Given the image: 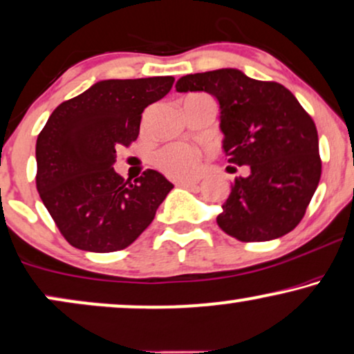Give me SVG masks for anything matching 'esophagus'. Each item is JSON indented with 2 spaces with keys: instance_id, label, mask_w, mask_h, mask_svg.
Masks as SVG:
<instances>
[{
  "instance_id": "esophagus-1",
  "label": "esophagus",
  "mask_w": 354,
  "mask_h": 354,
  "mask_svg": "<svg viewBox=\"0 0 354 354\" xmlns=\"http://www.w3.org/2000/svg\"><path fill=\"white\" fill-rule=\"evenodd\" d=\"M176 185L183 187H196L199 185V180H178Z\"/></svg>"
}]
</instances>
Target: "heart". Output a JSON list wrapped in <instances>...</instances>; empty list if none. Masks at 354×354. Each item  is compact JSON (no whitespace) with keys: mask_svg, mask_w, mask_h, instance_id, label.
<instances>
[{"mask_svg":"<svg viewBox=\"0 0 354 354\" xmlns=\"http://www.w3.org/2000/svg\"><path fill=\"white\" fill-rule=\"evenodd\" d=\"M156 167L171 178H185L199 169L201 153L185 144H173L165 147L155 156Z\"/></svg>","mask_w":354,"mask_h":354,"instance_id":"heart-1","label":"heart"}]
</instances>
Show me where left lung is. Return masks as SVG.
Returning <instances> with one entry per match:
<instances>
[{
    "mask_svg": "<svg viewBox=\"0 0 354 354\" xmlns=\"http://www.w3.org/2000/svg\"><path fill=\"white\" fill-rule=\"evenodd\" d=\"M176 91L216 97L227 160L250 168L247 178H235L218 227L240 241L274 240L296 229L322 174L315 124L296 96L236 68L186 75Z\"/></svg>",
    "mask_w": 354,
    "mask_h": 354,
    "instance_id": "1",
    "label": "left lung"
}]
</instances>
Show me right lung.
Instances as JSON below:
<instances>
[{
	"instance_id": "obj_1",
	"label": "right lung",
	"mask_w": 354,
	"mask_h": 354,
	"mask_svg": "<svg viewBox=\"0 0 354 354\" xmlns=\"http://www.w3.org/2000/svg\"><path fill=\"white\" fill-rule=\"evenodd\" d=\"M173 77L102 80L62 102L35 145L40 199L71 247L111 253L133 243L173 185L147 169L136 181L114 171L115 150L137 140L144 109L167 96Z\"/></svg>"
}]
</instances>
